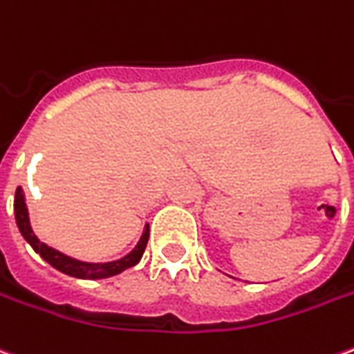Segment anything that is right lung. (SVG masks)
<instances>
[{"mask_svg": "<svg viewBox=\"0 0 354 354\" xmlns=\"http://www.w3.org/2000/svg\"><path fill=\"white\" fill-rule=\"evenodd\" d=\"M15 220H17V226L21 230L22 237L30 243V247L36 253L49 263L53 268L59 272H63L66 276H73V278H82V280H101V278H111V276H117L120 272H124L126 268H132L136 264L140 263L145 245H147V239H149V224H145L142 237L138 241V245L130 251V253L118 259V261H111V263H84V261H76L73 257H66L61 251H57L53 247L46 245L44 241H39L36 234L32 232L30 218H28V209H26V201H24V192L19 185L17 192H15Z\"/></svg>", "mask_w": 354, "mask_h": 354, "instance_id": "obj_1", "label": "right lung"}]
</instances>
